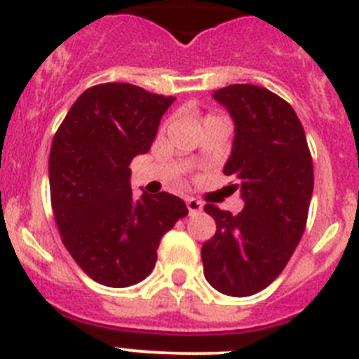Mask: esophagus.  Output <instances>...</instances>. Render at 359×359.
Wrapping results in <instances>:
<instances>
[{"mask_svg":"<svg viewBox=\"0 0 359 359\" xmlns=\"http://www.w3.org/2000/svg\"><path fill=\"white\" fill-rule=\"evenodd\" d=\"M187 208H189L190 213L201 212V210H203V203L197 201V199H194V197H189V199H187Z\"/></svg>","mask_w":359,"mask_h":359,"instance_id":"obj_1","label":"esophagus"}]
</instances>
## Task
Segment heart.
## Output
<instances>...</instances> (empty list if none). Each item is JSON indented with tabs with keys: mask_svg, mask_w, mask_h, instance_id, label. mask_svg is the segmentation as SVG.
Segmentation results:
<instances>
[{
	"mask_svg": "<svg viewBox=\"0 0 359 359\" xmlns=\"http://www.w3.org/2000/svg\"><path fill=\"white\" fill-rule=\"evenodd\" d=\"M208 117H215V115H208ZM208 117H206V119H208Z\"/></svg>",
	"mask_w": 359,
	"mask_h": 359,
	"instance_id": "obj_1",
	"label": "heart"
}]
</instances>
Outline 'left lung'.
<instances>
[{
	"mask_svg": "<svg viewBox=\"0 0 359 359\" xmlns=\"http://www.w3.org/2000/svg\"><path fill=\"white\" fill-rule=\"evenodd\" d=\"M235 121L233 153L224 167L229 189L245 201L236 215L206 205L215 219L203 244L206 281L220 294L248 297L287 267L306 229L313 194V160L297 114L274 92L229 85L213 94Z\"/></svg>",
	"mask_w": 359,
	"mask_h": 359,
	"instance_id": "8db88e82",
	"label": "left lung"
}]
</instances>
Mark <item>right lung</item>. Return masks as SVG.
<instances>
[{
	"mask_svg": "<svg viewBox=\"0 0 359 359\" xmlns=\"http://www.w3.org/2000/svg\"><path fill=\"white\" fill-rule=\"evenodd\" d=\"M174 97L131 83H100L74 101L49 151L51 208L65 249L100 285L151 274L160 240L189 213L169 192L135 197L130 163L149 151Z\"/></svg>",
	"mask_w": 359,
	"mask_h": 359,
	"instance_id": "add662e5",
	"label": "right lung"
}]
</instances>
